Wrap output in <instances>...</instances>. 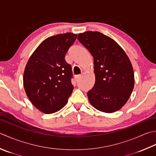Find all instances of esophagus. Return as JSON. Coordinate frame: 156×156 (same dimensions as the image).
Here are the masks:
<instances>
[{
  "label": "esophagus",
  "mask_w": 156,
  "mask_h": 156,
  "mask_svg": "<svg viewBox=\"0 0 156 156\" xmlns=\"http://www.w3.org/2000/svg\"><path fill=\"white\" fill-rule=\"evenodd\" d=\"M80 78H81V75H77L75 76V80L76 81H78L80 79Z\"/></svg>",
  "instance_id": "obj_1"
}]
</instances>
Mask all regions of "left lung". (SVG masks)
I'll return each instance as SVG.
<instances>
[{
	"mask_svg": "<svg viewBox=\"0 0 156 156\" xmlns=\"http://www.w3.org/2000/svg\"><path fill=\"white\" fill-rule=\"evenodd\" d=\"M78 39L94 60L95 83L87 93L90 103L103 112L119 110L129 100L135 84L129 57L114 40L101 32H85L79 34Z\"/></svg>",
	"mask_w": 156,
	"mask_h": 156,
	"instance_id": "obj_1",
	"label": "left lung"
}]
</instances>
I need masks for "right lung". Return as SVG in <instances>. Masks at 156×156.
Segmentation results:
<instances>
[{"label":"right lung","mask_w":156,"mask_h":156,"mask_svg":"<svg viewBox=\"0 0 156 156\" xmlns=\"http://www.w3.org/2000/svg\"><path fill=\"white\" fill-rule=\"evenodd\" d=\"M77 34L68 32L42 41L30 56L23 73V87L32 104L44 114L63 108L74 87L72 67L65 56Z\"/></svg>","instance_id":"obj_1"}]
</instances>
